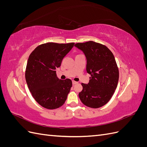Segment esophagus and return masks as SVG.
Wrapping results in <instances>:
<instances>
[{"label": "esophagus", "instance_id": "1", "mask_svg": "<svg viewBox=\"0 0 147 147\" xmlns=\"http://www.w3.org/2000/svg\"><path fill=\"white\" fill-rule=\"evenodd\" d=\"M77 83H78V82H75V81H74V80L72 81L73 85H74V84H77Z\"/></svg>", "mask_w": 147, "mask_h": 147}]
</instances>
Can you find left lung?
I'll return each mask as SVG.
<instances>
[{"instance_id":"left-lung-1","label":"left lung","mask_w":147,"mask_h":147,"mask_svg":"<svg viewBox=\"0 0 147 147\" xmlns=\"http://www.w3.org/2000/svg\"><path fill=\"white\" fill-rule=\"evenodd\" d=\"M75 47L85 55L86 71L91 75L88 84L82 83L80 99L88 107H101L110 100L117 87L119 71L115 57L106 46L93 41L78 43Z\"/></svg>"}]
</instances>
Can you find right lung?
Returning a JSON list of instances; mask_svg holds the SVG:
<instances>
[{"mask_svg":"<svg viewBox=\"0 0 147 147\" xmlns=\"http://www.w3.org/2000/svg\"><path fill=\"white\" fill-rule=\"evenodd\" d=\"M74 43L49 42L35 48L26 65L25 77L35 100L47 109L63 105L72 86L71 80H60L56 69L61 66L64 56L71 50Z\"/></svg>","mask_w":147,"mask_h":147,"instance_id":"1","label":"right lung"}]
</instances>
